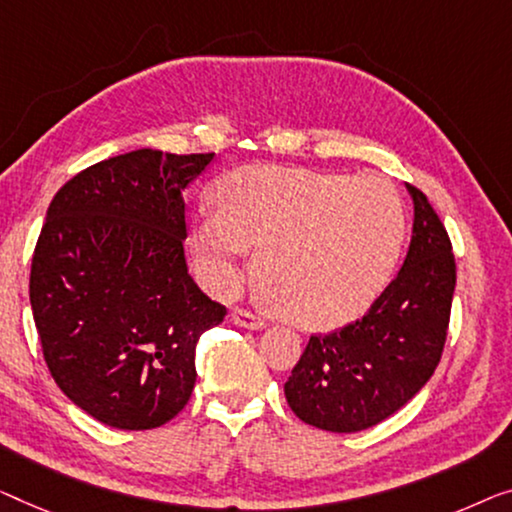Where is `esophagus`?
Instances as JSON below:
<instances>
[{
	"label": "esophagus",
	"instance_id": "esophagus-1",
	"mask_svg": "<svg viewBox=\"0 0 512 512\" xmlns=\"http://www.w3.org/2000/svg\"><path fill=\"white\" fill-rule=\"evenodd\" d=\"M232 322L236 326H241V329H248V331H262L266 322L259 315H255V312L250 310H234L232 312Z\"/></svg>",
	"mask_w": 512,
	"mask_h": 512
}]
</instances>
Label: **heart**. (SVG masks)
<instances>
[{
	"mask_svg": "<svg viewBox=\"0 0 512 512\" xmlns=\"http://www.w3.org/2000/svg\"><path fill=\"white\" fill-rule=\"evenodd\" d=\"M218 207L190 230L197 276L216 294L241 285L250 248L273 308L296 326L329 331L354 322L384 292L404 239L400 197L379 179H349L278 165L225 177Z\"/></svg>",
	"mask_w": 512,
	"mask_h": 512,
	"instance_id": "obj_1",
	"label": "heart"
}]
</instances>
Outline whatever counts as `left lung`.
I'll return each instance as SVG.
<instances>
[{"label": "left lung", "mask_w": 512, "mask_h": 512, "mask_svg": "<svg viewBox=\"0 0 512 512\" xmlns=\"http://www.w3.org/2000/svg\"><path fill=\"white\" fill-rule=\"evenodd\" d=\"M414 227L402 269L358 322L312 335L285 398L303 423L361 432L404 407L427 384L444 352L455 292L446 227L421 190L409 186Z\"/></svg>", "instance_id": "obj_1"}]
</instances>
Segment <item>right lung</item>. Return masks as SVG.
<instances>
[{"mask_svg": "<svg viewBox=\"0 0 512 512\" xmlns=\"http://www.w3.org/2000/svg\"><path fill=\"white\" fill-rule=\"evenodd\" d=\"M211 160L137 149L75 174L48 207L29 276L43 356L66 398L110 427L172 421L200 335L227 312L183 257V190Z\"/></svg>", "mask_w": 512, "mask_h": 512, "instance_id": "obj_1", "label": "right lung"}]
</instances>
